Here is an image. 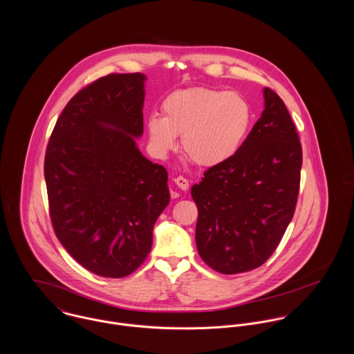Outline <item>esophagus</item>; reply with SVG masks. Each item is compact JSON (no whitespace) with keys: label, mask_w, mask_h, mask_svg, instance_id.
Returning a JSON list of instances; mask_svg holds the SVG:
<instances>
[{"label":"esophagus","mask_w":354,"mask_h":354,"mask_svg":"<svg viewBox=\"0 0 354 354\" xmlns=\"http://www.w3.org/2000/svg\"><path fill=\"white\" fill-rule=\"evenodd\" d=\"M174 183H176V185H177L180 189H183V191H187V189L189 188V181H188L187 178H184L183 176L176 177V178H174Z\"/></svg>","instance_id":"esophagus-1"}]
</instances>
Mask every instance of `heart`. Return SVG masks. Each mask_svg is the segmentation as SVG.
<instances>
[{
	"instance_id": "b5f03b06",
	"label": "heart",
	"mask_w": 354,
	"mask_h": 354,
	"mask_svg": "<svg viewBox=\"0 0 354 354\" xmlns=\"http://www.w3.org/2000/svg\"><path fill=\"white\" fill-rule=\"evenodd\" d=\"M163 115L151 114L147 132L159 155L177 147L199 166L211 167L229 160L243 146L251 122L248 101L233 91L208 87L176 90L162 102Z\"/></svg>"
}]
</instances>
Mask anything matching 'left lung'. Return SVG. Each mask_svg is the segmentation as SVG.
<instances>
[{"label": "left lung", "mask_w": 354, "mask_h": 354, "mask_svg": "<svg viewBox=\"0 0 354 354\" xmlns=\"http://www.w3.org/2000/svg\"><path fill=\"white\" fill-rule=\"evenodd\" d=\"M264 110L229 160L204 171L191 189L198 205L196 247L221 274L260 267L290 223L300 188L303 150L283 101L263 90Z\"/></svg>", "instance_id": "obj_1"}]
</instances>
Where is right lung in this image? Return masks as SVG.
<instances>
[{"label": "right lung", "instance_id": "right-lung-1", "mask_svg": "<svg viewBox=\"0 0 354 354\" xmlns=\"http://www.w3.org/2000/svg\"><path fill=\"white\" fill-rule=\"evenodd\" d=\"M143 73H113L62 110L45 155L54 233L88 271L122 278L151 251L170 202L167 171L136 145L143 135Z\"/></svg>", "mask_w": 354, "mask_h": 354}]
</instances>
